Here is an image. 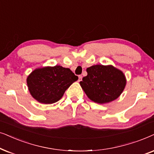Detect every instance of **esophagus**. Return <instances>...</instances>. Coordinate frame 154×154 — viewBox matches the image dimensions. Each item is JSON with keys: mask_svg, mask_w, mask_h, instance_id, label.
<instances>
[{"mask_svg": "<svg viewBox=\"0 0 154 154\" xmlns=\"http://www.w3.org/2000/svg\"><path fill=\"white\" fill-rule=\"evenodd\" d=\"M78 77H79V81H81L82 79V75H79Z\"/></svg>", "mask_w": 154, "mask_h": 154, "instance_id": "34e87169", "label": "esophagus"}]
</instances>
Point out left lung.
Instances as JSON below:
<instances>
[{
    "instance_id": "obj_1",
    "label": "left lung",
    "mask_w": 154,
    "mask_h": 154,
    "mask_svg": "<svg viewBox=\"0 0 154 154\" xmlns=\"http://www.w3.org/2000/svg\"><path fill=\"white\" fill-rule=\"evenodd\" d=\"M87 75L80 82L82 88L91 101L98 103L112 101L125 89L124 74L113 66L93 65L87 69Z\"/></svg>"
}]
</instances>
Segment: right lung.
<instances>
[{
    "mask_svg": "<svg viewBox=\"0 0 154 154\" xmlns=\"http://www.w3.org/2000/svg\"><path fill=\"white\" fill-rule=\"evenodd\" d=\"M78 79L69 68L60 65L36 69L29 75L27 86L32 96L45 104L56 103L65 90Z\"/></svg>",
    "mask_w": 154,
    "mask_h": 154,
    "instance_id": "add662e5",
    "label": "right lung"
}]
</instances>
